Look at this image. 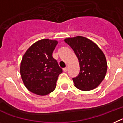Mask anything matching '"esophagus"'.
Returning <instances> with one entry per match:
<instances>
[{"label": "esophagus", "instance_id": "obj_1", "mask_svg": "<svg viewBox=\"0 0 123 123\" xmlns=\"http://www.w3.org/2000/svg\"><path fill=\"white\" fill-rule=\"evenodd\" d=\"M68 67H66V68H63V71H64V72H66V71H68Z\"/></svg>", "mask_w": 123, "mask_h": 123}]
</instances>
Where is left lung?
<instances>
[{"mask_svg": "<svg viewBox=\"0 0 123 123\" xmlns=\"http://www.w3.org/2000/svg\"><path fill=\"white\" fill-rule=\"evenodd\" d=\"M64 41L79 61L80 71L78 76L73 78L74 86L84 91L96 88L105 77L108 69L101 49L93 41L82 36L66 38Z\"/></svg>", "mask_w": 123, "mask_h": 123, "instance_id": "8db88e82", "label": "left lung"}]
</instances>
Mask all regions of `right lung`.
<instances>
[{"instance_id": "1", "label": "right lung", "mask_w": 123, "mask_h": 123, "mask_svg": "<svg viewBox=\"0 0 123 123\" xmlns=\"http://www.w3.org/2000/svg\"><path fill=\"white\" fill-rule=\"evenodd\" d=\"M58 42L41 39L33 44L24 54L20 73L24 84L29 91L40 96L52 92L58 76L62 72L52 52Z\"/></svg>"}]
</instances>
